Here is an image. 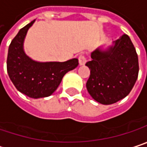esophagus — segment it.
I'll return each mask as SVG.
<instances>
[{
    "mask_svg": "<svg viewBox=\"0 0 147 147\" xmlns=\"http://www.w3.org/2000/svg\"><path fill=\"white\" fill-rule=\"evenodd\" d=\"M78 61H79V65H85L86 62H87V58H86L85 55H82V54L79 55V56H78Z\"/></svg>",
    "mask_w": 147,
    "mask_h": 147,
    "instance_id": "obj_1",
    "label": "esophagus"
}]
</instances>
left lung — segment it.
<instances>
[{
    "label": "left lung",
    "mask_w": 147,
    "mask_h": 147,
    "mask_svg": "<svg viewBox=\"0 0 147 147\" xmlns=\"http://www.w3.org/2000/svg\"><path fill=\"white\" fill-rule=\"evenodd\" d=\"M92 60L87 89L92 98L102 104H112L130 92L139 73L138 55L129 37L124 34L107 51L96 49Z\"/></svg>",
    "instance_id": "1"
}]
</instances>
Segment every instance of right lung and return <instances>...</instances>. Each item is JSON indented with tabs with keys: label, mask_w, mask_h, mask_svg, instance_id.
Returning a JSON list of instances; mask_svg holds the SVG:
<instances>
[{
	"label": "right lung",
	"mask_w": 147,
	"mask_h": 147,
	"mask_svg": "<svg viewBox=\"0 0 147 147\" xmlns=\"http://www.w3.org/2000/svg\"><path fill=\"white\" fill-rule=\"evenodd\" d=\"M34 21L21 28L11 40L8 49L7 69L11 81L20 92L33 98H39L50 96L59 87L65 73L78 65V60L39 63L28 58L23 51L22 43Z\"/></svg>",
	"instance_id": "right-lung-1"
}]
</instances>
